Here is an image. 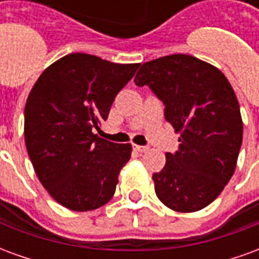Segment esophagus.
<instances>
[{"mask_svg": "<svg viewBox=\"0 0 259 259\" xmlns=\"http://www.w3.org/2000/svg\"><path fill=\"white\" fill-rule=\"evenodd\" d=\"M135 150H137L139 152H146V151H148V147L147 146H135Z\"/></svg>", "mask_w": 259, "mask_h": 259, "instance_id": "esophagus-1", "label": "esophagus"}]
</instances>
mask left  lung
Wrapping results in <instances>:
<instances>
[{"label":"left lung","instance_id":"1","mask_svg":"<svg viewBox=\"0 0 259 259\" xmlns=\"http://www.w3.org/2000/svg\"><path fill=\"white\" fill-rule=\"evenodd\" d=\"M136 85H148L180 133L179 150L152 175L157 197L178 212L209 205L233 176L243 141L237 97L226 76L198 58L175 54L141 65Z\"/></svg>","mask_w":259,"mask_h":259}]
</instances>
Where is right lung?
<instances>
[{"label": "right lung", "instance_id": "right-lung-1", "mask_svg": "<svg viewBox=\"0 0 259 259\" xmlns=\"http://www.w3.org/2000/svg\"><path fill=\"white\" fill-rule=\"evenodd\" d=\"M139 65L69 54L33 85L25 107L26 148L37 178L61 205L93 211L112 198L132 146L100 139L94 129Z\"/></svg>", "mask_w": 259, "mask_h": 259}]
</instances>
